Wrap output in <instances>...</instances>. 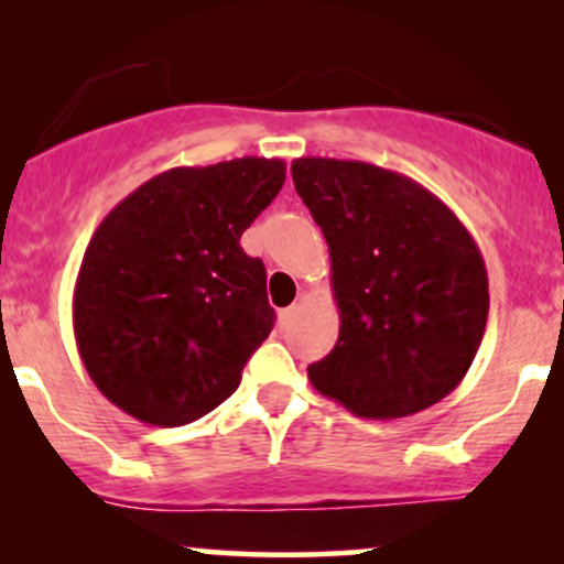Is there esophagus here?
Wrapping results in <instances>:
<instances>
[{"label":"esophagus","instance_id":"1","mask_svg":"<svg viewBox=\"0 0 564 564\" xmlns=\"http://www.w3.org/2000/svg\"><path fill=\"white\" fill-rule=\"evenodd\" d=\"M296 313H300V307H286V310H281V315H278V321H281V328H289L291 323L296 321Z\"/></svg>","mask_w":564,"mask_h":564}]
</instances>
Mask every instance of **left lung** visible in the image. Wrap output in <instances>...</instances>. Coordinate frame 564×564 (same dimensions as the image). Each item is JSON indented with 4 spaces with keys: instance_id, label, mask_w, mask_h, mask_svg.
Wrapping results in <instances>:
<instances>
[{
    "instance_id": "obj_1",
    "label": "left lung",
    "mask_w": 564,
    "mask_h": 564,
    "mask_svg": "<svg viewBox=\"0 0 564 564\" xmlns=\"http://www.w3.org/2000/svg\"><path fill=\"white\" fill-rule=\"evenodd\" d=\"M294 187L332 254L339 339L307 368L360 419H403L467 377L488 323L475 238L416 180L366 161L296 159Z\"/></svg>"
}]
</instances>
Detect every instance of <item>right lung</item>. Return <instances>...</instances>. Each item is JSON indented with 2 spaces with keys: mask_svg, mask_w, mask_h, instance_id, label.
<instances>
[{
  "mask_svg": "<svg viewBox=\"0 0 564 564\" xmlns=\"http://www.w3.org/2000/svg\"><path fill=\"white\" fill-rule=\"evenodd\" d=\"M286 180L281 159L161 172L95 230L74 286L76 347L129 416L183 426L228 400L275 313L241 232Z\"/></svg>",
  "mask_w": 564,
  "mask_h": 564,
  "instance_id": "1",
  "label": "right lung"
}]
</instances>
